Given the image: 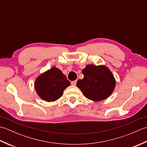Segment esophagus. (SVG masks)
<instances>
[{
	"label": "esophagus",
	"instance_id": "obj_1",
	"mask_svg": "<svg viewBox=\"0 0 147 147\" xmlns=\"http://www.w3.org/2000/svg\"><path fill=\"white\" fill-rule=\"evenodd\" d=\"M76 83H77V80L73 81V82H71V85L75 86L76 85Z\"/></svg>",
	"mask_w": 147,
	"mask_h": 147
}]
</instances>
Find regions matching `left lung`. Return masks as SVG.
Returning a JSON list of instances; mask_svg holds the SVG:
<instances>
[{
	"instance_id": "left-lung-1",
	"label": "left lung",
	"mask_w": 147,
	"mask_h": 147,
	"mask_svg": "<svg viewBox=\"0 0 147 147\" xmlns=\"http://www.w3.org/2000/svg\"><path fill=\"white\" fill-rule=\"evenodd\" d=\"M82 73L84 78L78 81L76 85L87 98L93 101L102 100L110 96L114 90V77L104 65H87Z\"/></svg>"
}]
</instances>
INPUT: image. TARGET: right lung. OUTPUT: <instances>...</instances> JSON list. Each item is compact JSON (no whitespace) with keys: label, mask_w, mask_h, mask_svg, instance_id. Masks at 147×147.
I'll return each instance as SVG.
<instances>
[{"label":"right lung","mask_w":147,"mask_h":147,"mask_svg":"<svg viewBox=\"0 0 147 147\" xmlns=\"http://www.w3.org/2000/svg\"><path fill=\"white\" fill-rule=\"evenodd\" d=\"M70 84L60 69L53 67L37 78L35 88L40 98L47 102H54L61 97L64 89Z\"/></svg>","instance_id":"1"}]
</instances>
